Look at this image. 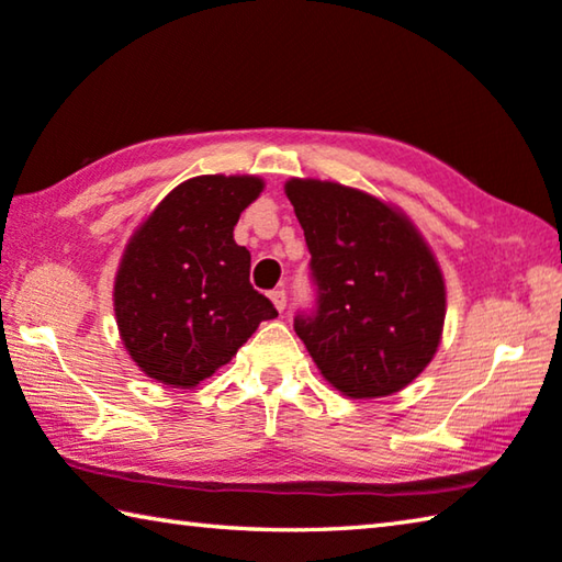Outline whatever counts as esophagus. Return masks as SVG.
Masks as SVG:
<instances>
[{
	"label": "esophagus",
	"instance_id": "esophagus-1",
	"mask_svg": "<svg viewBox=\"0 0 562 562\" xmlns=\"http://www.w3.org/2000/svg\"><path fill=\"white\" fill-rule=\"evenodd\" d=\"M270 300H272V304L274 307H278L280 312L288 307V294H284V290H272L270 292Z\"/></svg>",
	"mask_w": 562,
	"mask_h": 562
}]
</instances>
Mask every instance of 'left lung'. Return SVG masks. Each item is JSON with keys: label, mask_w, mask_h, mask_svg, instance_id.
Returning <instances> with one entry per match:
<instances>
[{"label": "left lung", "mask_w": 562, "mask_h": 562, "mask_svg": "<svg viewBox=\"0 0 562 562\" xmlns=\"http://www.w3.org/2000/svg\"><path fill=\"white\" fill-rule=\"evenodd\" d=\"M310 248L312 310L294 331L326 381L349 397L397 393L440 344L445 282L411 221L341 183L284 187Z\"/></svg>", "instance_id": "8db88e82"}]
</instances>
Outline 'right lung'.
I'll return each mask as SVG.
<instances>
[{
	"instance_id": "1",
	"label": "right lung",
	"mask_w": 562,
	"mask_h": 562,
	"mask_svg": "<svg viewBox=\"0 0 562 562\" xmlns=\"http://www.w3.org/2000/svg\"><path fill=\"white\" fill-rule=\"evenodd\" d=\"M260 191L255 177L189 179L132 236L115 280V316L149 379L193 387L278 316L252 290L250 252L233 240Z\"/></svg>"
}]
</instances>
